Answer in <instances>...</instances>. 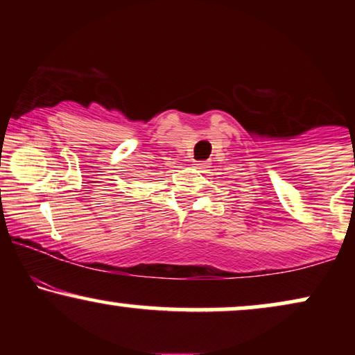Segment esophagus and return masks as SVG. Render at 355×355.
<instances>
[{
  "mask_svg": "<svg viewBox=\"0 0 355 355\" xmlns=\"http://www.w3.org/2000/svg\"><path fill=\"white\" fill-rule=\"evenodd\" d=\"M205 162H193V168H198V169H202L203 166H205Z\"/></svg>",
  "mask_w": 355,
  "mask_h": 355,
  "instance_id": "esophagus-1",
  "label": "esophagus"
}]
</instances>
